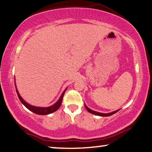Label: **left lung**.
Listing matches in <instances>:
<instances>
[{
    "label": "left lung",
    "instance_id": "8db88e82",
    "mask_svg": "<svg viewBox=\"0 0 152 152\" xmlns=\"http://www.w3.org/2000/svg\"><path fill=\"white\" fill-rule=\"evenodd\" d=\"M85 107H86V110H88L89 113H90L93 114H95V115H98V116H111V115H113V114H115L116 113H117V112L119 110H120V109H119V110H115V111H114V112H112V113H98V112H96V111H94V110H91V109L89 108L86 105V104H85Z\"/></svg>",
    "mask_w": 152,
    "mask_h": 152
}]
</instances>
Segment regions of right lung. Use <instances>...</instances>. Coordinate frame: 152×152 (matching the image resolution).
Instances as JSON below:
<instances>
[{
	"mask_svg": "<svg viewBox=\"0 0 152 152\" xmlns=\"http://www.w3.org/2000/svg\"><path fill=\"white\" fill-rule=\"evenodd\" d=\"M15 88H16V91H17V96H18L20 101L21 102V103L23 104V105L26 106L27 109H29V110L33 112V113H35V114H39V115H46V114H51V113H54V112H55V111L58 110V109L59 108V107L61 106V105L62 101H63V96L64 94V92H65L66 89H67V88H66L65 89H64L63 94H61V97H60V98L58 99V101H57L55 104H54L53 105H52L50 106H48V107H38V106H32V105H31V104H29L27 102H26L21 98V96H20L19 91L17 89L15 82Z\"/></svg>",
	"mask_w": 152,
	"mask_h": 152,
	"instance_id": "right-lung-1",
	"label": "right lung"
}]
</instances>
